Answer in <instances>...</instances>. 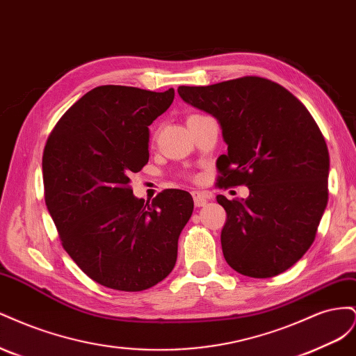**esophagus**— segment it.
Returning <instances> with one entry per match:
<instances>
[{"mask_svg": "<svg viewBox=\"0 0 356 356\" xmlns=\"http://www.w3.org/2000/svg\"><path fill=\"white\" fill-rule=\"evenodd\" d=\"M193 200H195V204L197 208L200 207H204L209 200H211V196L208 195V193H203V191H193Z\"/></svg>", "mask_w": 356, "mask_h": 356, "instance_id": "34e87169", "label": "esophagus"}]
</instances>
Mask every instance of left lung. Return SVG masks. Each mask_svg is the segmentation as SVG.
<instances>
[{"label": "left lung", "mask_w": 356, "mask_h": 356, "mask_svg": "<svg viewBox=\"0 0 356 356\" xmlns=\"http://www.w3.org/2000/svg\"><path fill=\"white\" fill-rule=\"evenodd\" d=\"M178 93L221 127L227 154L217 161L220 184L250 188L246 199L217 196L227 212L225 261L250 277L288 270L314 243L328 202L330 156L314 117L281 84L260 77L179 86Z\"/></svg>", "instance_id": "obj_1"}]
</instances>
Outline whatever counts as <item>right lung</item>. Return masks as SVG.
I'll use <instances>...</instances> for the list:
<instances>
[{"label": "right lung", "mask_w": 356, "mask_h": 356, "mask_svg": "<svg viewBox=\"0 0 356 356\" xmlns=\"http://www.w3.org/2000/svg\"><path fill=\"white\" fill-rule=\"evenodd\" d=\"M175 90L99 86L62 115L42 154L46 204L65 250L98 284L143 291L172 272L193 197L165 190L134 196L131 172L148 161L149 129Z\"/></svg>", "instance_id": "add662e5"}]
</instances>
